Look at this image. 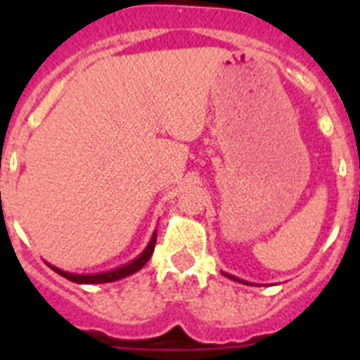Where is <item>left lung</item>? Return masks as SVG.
I'll list each match as a JSON object with an SVG mask.
<instances>
[{"label": "left lung", "mask_w": 360, "mask_h": 360, "mask_svg": "<svg viewBox=\"0 0 360 360\" xmlns=\"http://www.w3.org/2000/svg\"><path fill=\"white\" fill-rule=\"evenodd\" d=\"M225 276H227V278H231V279H234V281H238V283H245V285H252V283H249V281H243V279L236 278V276H231V274H225Z\"/></svg>", "instance_id": "1"}]
</instances>
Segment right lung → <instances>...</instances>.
<instances>
[{
	"label": "right lung",
	"mask_w": 360,
	"mask_h": 360,
	"mask_svg": "<svg viewBox=\"0 0 360 360\" xmlns=\"http://www.w3.org/2000/svg\"><path fill=\"white\" fill-rule=\"evenodd\" d=\"M155 243H157V231L153 232L151 240H149V243L146 245V249L142 250V252L139 254L135 259H131V262L126 263V265H122V266H117V269L106 270V272H98V274H72V272H66V270L57 269V266L50 265V263H49V266L53 270V272H57L59 276H63V278L68 279V281L79 283V285L113 283V281H119V279H122V278H128V276L135 274V272H139V270H141L142 266L148 263L149 257H151L153 250H155Z\"/></svg>",
	"instance_id": "obj_1"
}]
</instances>
